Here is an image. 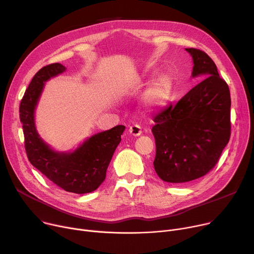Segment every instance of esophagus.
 <instances>
[{
  "label": "esophagus",
  "mask_w": 254,
  "mask_h": 254,
  "mask_svg": "<svg viewBox=\"0 0 254 254\" xmlns=\"http://www.w3.org/2000/svg\"><path fill=\"white\" fill-rule=\"evenodd\" d=\"M128 131H129L130 135L135 136V137H138V136H140L142 134V128L138 125H132L131 127H129Z\"/></svg>",
  "instance_id": "obj_1"
}]
</instances>
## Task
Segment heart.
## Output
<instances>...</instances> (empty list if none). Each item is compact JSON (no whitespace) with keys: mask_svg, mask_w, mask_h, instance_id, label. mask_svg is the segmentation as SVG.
I'll return each instance as SVG.
<instances>
[{"mask_svg":"<svg viewBox=\"0 0 254 254\" xmlns=\"http://www.w3.org/2000/svg\"><path fill=\"white\" fill-rule=\"evenodd\" d=\"M173 90V79L167 74L157 75L144 91L141 103L144 108L154 112L164 108L170 101Z\"/></svg>","mask_w":254,"mask_h":254,"instance_id":"b5f03b06","label":"heart"}]
</instances>
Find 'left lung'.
<instances>
[{"mask_svg":"<svg viewBox=\"0 0 254 254\" xmlns=\"http://www.w3.org/2000/svg\"><path fill=\"white\" fill-rule=\"evenodd\" d=\"M192 58L191 77L205 78L155 118L154 170L170 183L192 181L214 167L231 136V95L216 64L202 50Z\"/></svg>","mask_w":254,"mask_h":254,"instance_id":"obj_1","label":"left lung"}]
</instances>
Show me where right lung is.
<instances>
[{"mask_svg":"<svg viewBox=\"0 0 254 254\" xmlns=\"http://www.w3.org/2000/svg\"><path fill=\"white\" fill-rule=\"evenodd\" d=\"M65 70L64 65L56 63L36 73L21 100L19 118L30 163L65 191L83 194L96 190L104 182L107 168L126 127L116 126L98 132L71 151H58L45 143L36 128V108L46 81Z\"/></svg>","mask_w":254,"mask_h":254,"instance_id":"add662e5","label":"right lung"}]
</instances>
